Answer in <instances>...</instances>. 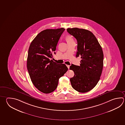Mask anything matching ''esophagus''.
I'll list each match as a JSON object with an SVG mask.
<instances>
[{"label": "esophagus", "mask_w": 125, "mask_h": 125, "mask_svg": "<svg viewBox=\"0 0 125 125\" xmlns=\"http://www.w3.org/2000/svg\"><path fill=\"white\" fill-rule=\"evenodd\" d=\"M67 66L68 68L69 69V67H70V65H67Z\"/></svg>", "instance_id": "esophagus-1"}]
</instances>
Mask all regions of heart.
<instances>
[{
  "label": "heart",
  "mask_w": 125,
  "mask_h": 125,
  "mask_svg": "<svg viewBox=\"0 0 125 125\" xmlns=\"http://www.w3.org/2000/svg\"><path fill=\"white\" fill-rule=\"evenodd\" d=\"M66 40L67 41V42H71L74 41L73 38H72L71 36H67L66 37Z\"/></svg>",
  "instance_id": "heart-1"
}]
</instances>
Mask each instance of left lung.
<instances>
[{
	"label": "left lung",
	"instance_id": "1",
	"mask_svg": "<svg viewBox=\"0 0 125 125\" xmlns=\"http://www.w3.org/2000/svg\"><path fill=\"white\" fill-rule=\"evenodd\" d=\"M67 31L77 41L76 57H81L80 65L73 64L70 69L74 75L70 78L72 87L78 92H88L96 85L100 80L104 66V53L96 38L91 31L78 28Z\"/></svg>",
	"mask_w": 125,
	"mask_h": 125
}]
</instances>
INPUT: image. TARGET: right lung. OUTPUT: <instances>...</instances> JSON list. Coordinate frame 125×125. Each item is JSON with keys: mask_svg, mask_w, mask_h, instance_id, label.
Here are the masks:
<instances>
[{"mask_svg": "<svg viewBox=\"0 0 125 125\" xmlns=\"http://www.w3.org/2000/svg\"><path fill=\"white\" fill-rule=\"evenodd\" d=\"M65 29H46L39 33L29 48L27 68L33 84L45 94L57 88L58 81L68 71L65 64L50 60Z\"/></svg>", "mask_w": 125, "mask_h": 125, "instance_id": "add662e5", "label": "right lung"}]
</instances>
